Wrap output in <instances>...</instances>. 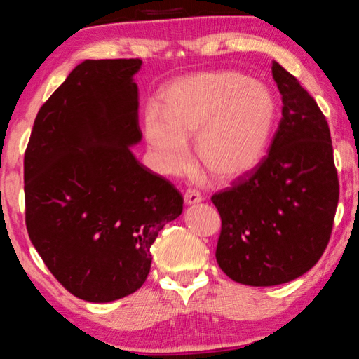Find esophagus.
Wrapping results in <instances>:
<instances>
[{
	"instance_id": "obj_1",
	"label": "esophagus",
	"mask_w": 359,
	"mask_h": 359,
	"mask_svg": "<svg viewBox=\"0 0 359 359\" xmlns=\"http://www.w3.org/2000/svg\"><path fill=\"white\" fill-rule=\"evenodd\" d=\"M201 201H203V196H201L198 191L194 189H188L184 193V203L188 205H194V204H199Z\"/></svg>"
}]
</instances>
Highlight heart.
Listing matches in <instances>:
<instances>
[{
  "instance_id": "heart-1",
  "label": "heart",
  "mask_w": 359,
  "mask_h": 359,
  "mask_svg": "<svg viewBox=\"0 0 359 359\" xmlns=\"http://www.w3.org/2000/svg\"><path fill=\"white\" fill-rule=\"evenodd\" d=\"M165 107L147 106L144 134L160 170L175 175L189 161L196 135L199 163L215 181H235L258 168L276 122V100L263 83L237 72L183 76L163 93Z\"/></svg>"
}]
</instances>
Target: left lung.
<instances>
[{
	"label": "left lung",
	"mask_w": 359,
	"mask_h": 359,
	"mask_svg": "<svg viewBox=\"0 0 359 359\" xmlns=\"http://www.w3.org/2000/svg\"><path fill=\"white\" fill-rule=\"evenodd\" d=\"M283 100L269 154L250 178L212 196L222 219L215 258L235 283L278 286L322 257L338 204L325 116L296 76L273 62Z\"/></svg>",
	"instance_id": "8db88e82"
}]
</instances>
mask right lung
<instances>
[{
	"label": "right lung",
	"instance_id": "right-lung-1",
	"mask_svg": "<svg viewBox=\"0 0 359 359\" xmlns=\"http://www.w3.org/2000/svg\"><path fill=\"white\" fill-rule=\"evenodd\" d=\"M139 58L85 60L37 112L24 155L26 227L67 291L88 302L135 292L150 247L183 196L132 154L142 140Z\"/></svg>",
	"mask_w": 359,
	"mask_h": 359
}]
</instances>
